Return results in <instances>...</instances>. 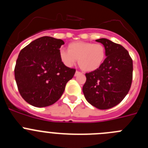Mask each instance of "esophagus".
I'll return each instance as SVG.
<instances>
[{
    "label": "esophagus",
    "mask_w": 148,
    "mask_h": 148,
    "mask_svg": "<svg viewBox=\"0 0 148 148\" xmlns=\"http://www.w3.org/2000/svg\"><path fill=\"white\" fill-rule=\"evenodd\" d=\"M82 75V73H81V72H79V71L75 72V76H78V75Z\"/></svg>",
    "instance_id": "esophagus-1"
}]
</instances>
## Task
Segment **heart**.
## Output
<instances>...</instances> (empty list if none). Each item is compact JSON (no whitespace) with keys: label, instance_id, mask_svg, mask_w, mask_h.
Wrapping results in <instances>:
<instances>
[{"label":"heart","instance_id":"1","mask_svg":"<svg viewBox=\"0 0 148 148\" xmlns=\"http://www.w3.org/2000/svg\"><path fill=\"white\" fill-rule=\"evenodd\" d=\"M59 57L61 62L68 67L73 66L78 59L82 70L91 72L101 66L105 59L106 50L101 44L77 41L68 45V51L61 49Z\"/></svg>","mask_w":148,"mask_h":148}]
</instances>
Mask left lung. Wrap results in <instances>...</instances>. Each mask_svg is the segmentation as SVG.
<instances>
[{"instance_id": "1", "label": "left lung", "mask_w": 148, "mask_h": 148, "mask_svg": "<svg viewBox=\"0 0 148 148\" xmlns=\"http://www.w3.org/2000/svg\"><path fill=\"white\" fill-rule=\"evenodd\" d=\"M96 41L104 46L107 58L99 69L86 73L83 92L90 104L107 110L119 104L129 92L133 80V60L120 44L106 38Z\"/></svg>"}]
</instances>
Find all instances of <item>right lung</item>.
Returning <instances> with one entry per match:
<instances>
[{"label":"right lung","mask_w":148,"mask_h":148,"mask_svg":"<svg viewBox=\"0 0 148 148\" xmlns=\"http://www.w3.org/2000/svg\"><path fill=\"white\" fill-rule=\"evenodd\" d=\"M61 39L44 36L21 50L15 66L18 91L31 105L44 108L61 98L75 69L65 66L59 57Z\"/></svg>","instance_id":"1"}]
</instances>
